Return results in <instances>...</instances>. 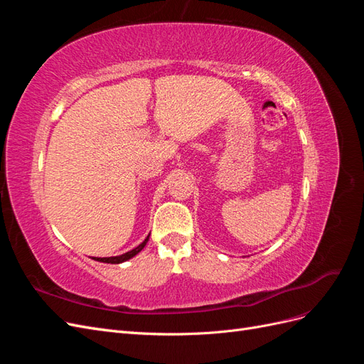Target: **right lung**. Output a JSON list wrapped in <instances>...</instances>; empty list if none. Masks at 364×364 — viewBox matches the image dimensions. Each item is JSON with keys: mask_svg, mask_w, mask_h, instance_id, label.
Wrapping results in <instances>:
<instances>
[{"mask_svg": "<svg viewBox=\"0 0 364 364\" xmlns=\"http://www.w3.org/2000/svg\"><path fill=\"white\" fill-rule=\"evenodd\" d=\"M149 237H150V234L146 237V240L142 241V243H141L139 246H136L135 249H132V250H129V252L123 253V255H117V257H103V258L94 257L92 259H95V261H100V262H107V264H119V262H124V261H127V259H130V258H134L135 255H138V253H139L142 249H144V246L147 245V241H149Z\"/></svg>", "mask_w": 364, "mask_h": 364, "instance_id": "add662e5", "label": "right lung"}]
</instances>
